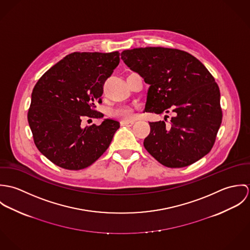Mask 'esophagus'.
<instances>
[{"label": "esophagus", "instance_id": "obj_1", "mask_svg": "<svg viewBox=\"0 0 250 250\" xmlns=\"http://www.w3.org/2000/svg\"><path fill=\"white\" fill-rule=\"evenodd\" d=\"M133 124H134L133 121H121V122H120V125H121V126H128V127H130V126H132Z\"/></svg>", "mask_w": 250, "mask_h": 250}]
</instances>
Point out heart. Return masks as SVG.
Wrapping results in <instances>:
<instances>
[{
	"instance_id": "b5f03b06",
	"label": "heart",
	"mask_w": 250,
	"mask_h": 250,
	"mask_svg": "<svg viewBox=\"0 0 250 250\" xmlns=\"http://www.w3.org/2000/svg\"><path fill=\"white\" fill-rule=\"evenodd\" d=\"M109 115L113 118L129 120L134 117V108L128 105H120L117 107H112L109 110Z\"/></svg>"
}]
</instances>
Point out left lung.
Segmentation results:
<instances>
[{"label":"left lung","mask_w":250,"mask_h":250,"mask_svg":"<svg viewBox=\"0 0 250 250\" xmlns=\"http://www.w3.org/2000/svg\"><path fill=\"white\" fill-rule=\"evenodd\" d=\"M121 59L150 84L145 111L175 113L165 121L149 122L143 145L165 167H188L214 146L222 120L220 92L208 69L190 54L172 48L125 50ZM167 116L165 120L167 121Z\"/></svg>","instance_id":"1"}]
</instances>
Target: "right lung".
<instances>
[{
    "label": "right lung",
    "mask_w": 250,
    "mask_h": 250,
    "mask_svg": "<svg viewBox=\"0 0 250 250\" xmlns=\"http://www.w3.org/2000/svg\"><path fill=\"white\" fill-rule=\"evenodd\" d=\"M119 53L74 52L45 72L32 93L28 121L37 149L56 166L80 170L107 149L119 122L81 126L83 117L100 118L103 85L119 64Z\"/></svg>",
    "instance_id": "obj_1"
}]
</instances>
